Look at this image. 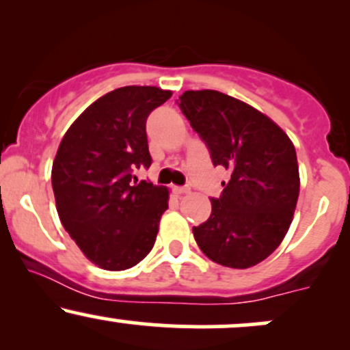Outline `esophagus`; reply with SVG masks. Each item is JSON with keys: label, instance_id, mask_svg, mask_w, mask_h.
I'll return each instance as SVG.
<instances>
[{"label": "esophagus", "instance_id": "esophagus-1", "mask_svg": "<svg viewBox=\"0 0 350 350\" xmlns=\"http://www.w3.org/2000/svg\"><path fill=\"white\" fill-rule=\"evenodd\" d=\"M172 192L178 196H183V194H187L189 192V187H180V186H174L172 187Z\"/></svg>", "mask_w": 350, "mask_h": 350}]
</instances>
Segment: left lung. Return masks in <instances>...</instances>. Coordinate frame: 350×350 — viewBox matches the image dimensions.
<instances>
[{"mask_svg": "<svg viewBox=\"0 0 350 350\" xmlns=\"http://www.w3.org/2000/svg\"><path fill=\"white\" fill-rule=\"evenodd\" d=\"M178 105L206 143L214 166H224L212 214L194 239L212 262L250 268L286 235L299 196V170L291 139L267 115L217 90H187Z\"/></svg>", "mask_w": 350, "mask_h": 350, "instance_id": "8db88e82", "label": "left lung"}]
</instances>
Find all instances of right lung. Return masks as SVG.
Masks as SVG:
<instances>
[{
    "instance_id": "1",
    "label": "right lung",
    "mask_w": 350,
    "mask_h": 350,
    "mask_svg": "<svg viewBox=\"0 0 350 350\" xmlns=\"http://www.w3.org/2000/svg\"><path fill=\"white\" fill-rule=\"evenodd\" d=\"M158 87L108 92L70 124L52 164L57 214L90 262L110 271L139 263L154 245L170 191L131 183L151 166L146 120L171 97Z\"/></svg>"
}]
</instances>
